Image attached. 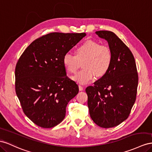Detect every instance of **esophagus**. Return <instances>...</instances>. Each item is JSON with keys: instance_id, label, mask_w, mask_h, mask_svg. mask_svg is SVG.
<instances>
[{"instance_id": "1", "label": "esophagus", "mask_w": 152, "mask_h": 152, "mask_svg": "<svg viewBox=\"0 0 152 152\" xmlns=\"http://www.w3.org/2000/svg\"><path fill=\"white\" fill-rule=\"evenodd\" d=\"M79 89L80 91H83V90H84V87L83 86L79 85Z\"/></svg>"}]
</instances>
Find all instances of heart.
Here are the masks:
<instances>
[{"mask_svg": "<svg viewBox=\"0 0 152 152\" xmlns=\"http://www.w3.org/2000/svg\"><path fill=\"white\" fill-rule=\"evenodd\" d=\"M75 56L69 53L63 57V64L69 73H75L83 63V69L73 77L77 83L84 84L95 76L101 77L108 72L113 61L110 48L94 40H88L77 47Z\"/></svg>", "mask_w": 152, "mask_h": 152, "instance_id": "obj_1", "label": "heart"}]
</instances>
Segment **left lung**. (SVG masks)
Segmentation results:
<instances>
[{
    "label": "left lung",
    "mask_w": 152,
    "mask_h": 152,
    "mask_svg": "<svg viewBox=\"0 0 152 152\" xmlns=\"http://www.w3.org/2000/svg\"><path fill=\"white\" fill-rule=\"evenodd\" d=\"M95 33L107 41L113 54L106 74L86 89L93 121L102 128H111L128 118L136 102L138 73L134 57L129 47L111 31Z\"/></svg>",
    "instance_id": "left-lung-1"
}]
</instances>
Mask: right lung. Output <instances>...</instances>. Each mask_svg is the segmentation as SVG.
<instances>
[{
  "mask_svg": "<svg viewBox=\"0 0 152 152\" xmlns=\"http://www.w3.org/2000/svg\"><path fill=\"white\" fill-rule=\"evenodd\" d=\"M86 34L52 32L35 39L15 68V91L24 114L34 124L52 128L62 121L66 108L79 93L67 77L63 57Z\"/></svg>",
  "mask_w": 152,
  "mask_h": 152,
  "instance_id": "add662e5",
  "label": "right lung"
}]
</instances>
